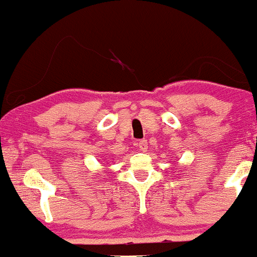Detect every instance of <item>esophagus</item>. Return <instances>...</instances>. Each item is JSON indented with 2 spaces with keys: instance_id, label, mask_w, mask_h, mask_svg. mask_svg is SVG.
<instances>
[{
  "instance_id": "esophagus-1",
  "label": "esophagus",
  "mask_w": 257,
  "mask_h": 257,
  "mask_svg": "<svg viewBox=\"0 0 257 257\" xmlns=\"http://www.w3.org/2000/svg\"><path fill=\"white\" fill-rule=\"evenodd\" d=\"M138 147H139V150H140V151L146 152V150H147V141H146V140L139 141V143H138Z\"/></svg>"
}]
</instances>
